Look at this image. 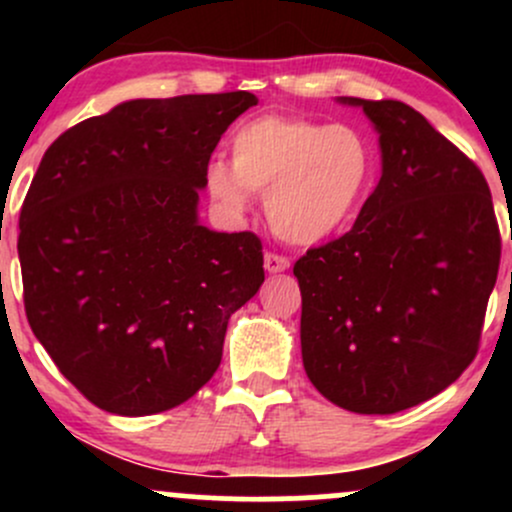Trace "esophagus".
I'll return each instance as SVG.
<instances>
[{"instance_id":"esophagus-1","label":"esophagus","mask_w":512,"mask_h":512,"mask_svg":"<svg viewBox=\"0 0 512 512\" xmlns=\"http://www.w3.org/2000/svg\"><path fill=\"white\" fill-rule=\"evenodd\" d=\"M289 267L291 262L286 255H279V252H267V255H264V269H267V272H284V269Z\"/></svg>"}]
</instances>
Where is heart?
I'll use <instances>...</instances> for the list:
<instances>
[{"label": "heart", "instance_id": "obj_1", "mask_svg": "<svg viewBox=\"0 0 512 512\" xmlns=\"http://www.w3.org/2000/svg\"><path fill=\"white\" fill-rule=\"evenodd\" d=\"M378 156L363 129L298 115L252 117L231 137V166L211 161L209 195L228 211L248 209L252 192L279 238L313 245L337 233L368 195Z\"/></svg>", "mask_w": 512, "mask_h": 512}]
</instances>
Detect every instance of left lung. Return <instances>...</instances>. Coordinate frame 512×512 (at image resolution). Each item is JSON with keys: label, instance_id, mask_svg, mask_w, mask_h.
<instances>
[{"label": "left lung", "instance_id": "obj_1", "mask_svg": "<svg viewBox=\"0 0 512 512\" xmlns=\"http://www.w3.org/2000/svg\"><path fill=\"white\" fill-rule=\"evenodd\" d=\"M383 178L349 233L293 264L310 383L356 414L436 397L474 361L501 264L477 163L402 101H361Z\"/></svg>", "mask_w": 512, "mask_h": 512}]
</instances>
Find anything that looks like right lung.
Here are the masks:
<instances>
[{
	"label": "right lung",
	"instance_id": "obj_1",
	"mask_svg": "<svg viewBox=\"0 0 512 512\" xmlns=\"http://www.w3.org/2000/svg\"><path fill=\"white\" fill-rule=\"evenodd\" d=\"M255 93L139 98L60 134L19 216L28 325L98 409L158 414L221 363L264 281L262 240L197 223L199 187Z\"/></svg>",
	"mask_w": 512,
	"mask_h": 512
}]
</instances>
